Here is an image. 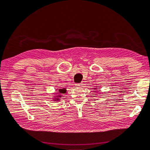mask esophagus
Segmentation results:
<instances>
[{
  "label": "esophagus",
  "instance_id": "1",
  "mask_svg": "<svg viewBox=\"0 0 150 150\" xmlns=\"http://www.w3.org/2000/svg\"><path fill=\"white\" fill-rule=\"evenodd\" d=\"M82 84H83L82 83H76L75 85H76V86H81Z\"/></svg>",
  "mask_w": 150,
  "mask_h": 150
}]
</instances>
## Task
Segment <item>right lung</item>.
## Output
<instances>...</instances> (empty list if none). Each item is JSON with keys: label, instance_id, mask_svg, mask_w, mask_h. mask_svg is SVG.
<instances>
[{"label": "right lung", "instance_id": "obj_1", "mask_svg": "<svg viewBox=\"0 0 150 150\" xmlns=\"http://www.w3.org/2000/svg\"><path fill=\"white\" fill-rule=\"evenodd\" d=\"M66 88H63V89H59V92L62 93V94H64L66 92Z\"/></svg>", "mask_w": 150, "mask_h": 150}]
</instances>
